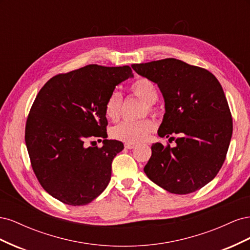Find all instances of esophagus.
Listing matches in <instances>:
<instances>
[{
	"label": "esophagus",
	"mask_w": 250,
	"mask_h": 250,
	"mask_svg": "<svg viewBox=\"0 0 250 250\" xmlns=\"http://www.w3.org/2000/svg\"><path fill=\"white\" fill-rule=\"evenodd\" d=\"M135 144H130V143H125V148L126 149H133V148H135Z\"/></svg>",
	"instance_id": "esophagus-1"
}]
</instances>
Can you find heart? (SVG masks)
I'll return each mask as SVG.
<instances>
[{
  "instance_id": "obj_1",
  "label": "heart",
  "mask_w": 250,
  "mask_h": 250,
  "mask_svg": "<svg viewBox=\"0 0 250 250\" xmlns=\"http://www.w3.org/2000/svg\"><path fill=\"white\" fill-rule=\"evenodd\" d=\"M133 96L147 103V107L150 112L154 111V104L158 99V92L153 81L145 77H139L131 82L129 86ZM123 96L118 90H113L107 97L104 105V112L106 118L110 121H117L122 112ZM155 129V124L150 119L142 121H124L112 127L110 131L111 137L121 142L138 144L146 141L150 133Z\"/></svg>"
}]
</instances>
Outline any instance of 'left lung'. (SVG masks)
<instances>
[{"mask_svg": "<svg viewBox=\"0 0 250 250\" xmlns=\"http://www.w3.org/2000/svg\"><path fill=\"white\" fill-rule=\"evenodd\" d=\"M131 66L160 87L166 112L158 135L176 143L173 148L153 144L144 171L170 193L199 190L221 169L232 134L231 113L221 84L208 70L175 58ZM175 134L176 139L171 137Z\"/></svg>", "mask_w": 250, "mask_h": 250, "instance_id": "left-lung-1", "label": "left lung"}]
</instances>
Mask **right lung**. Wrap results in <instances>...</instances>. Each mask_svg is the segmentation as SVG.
Wrapping results in <instances>:
<instances>
[{"label": "right lung", "mask_w": 250, "mask_h": 250, "mask_svg": "<svg viewBox=\"0 0 250 250\" xmlns=\"http://www.w3.org/2000/svg\"><path fill=\"white\" fill-rule=\"evenodd\" d=\"M129 77L128 65L88 64L52 77L37 94L26 123V146L40 184L59 201L85 206L106 188L112 160L124 145L106 139L104 105ZM90 137L103 138L104 146H87Z\"/></svg>", "instance_id": "obj_1"}]
</instances>
